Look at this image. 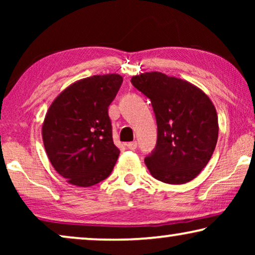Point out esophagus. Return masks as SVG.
Instances as JSON below:
<instances>
[{"mask_svg": "<svg viewBox=\"0 0 255 255\" xmlns=\"http://www.w3.org/2000/svg\"><path fill=\"white\" fill-rule=\"evenodd\" d=\"M128 148L131 149V151H134L135 148H137V141H131V142H128L127 144Z\"/></svg>", "mask_w": 255, "mask_h": 255, "instance_id": "34e87169", "label": "esophagus"}]
</instances>
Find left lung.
I'll use <instances>...</instances> for the list:
<instances>
[{
    "label": "left lung",
    "mask_w": 255,
    "mask_h": 255,
    "mask_svg": "<svg viewBox=\"0 0 255 255\" xmlns=\"http://www.w3.org/2000/svg\"><path fill=\"white\" fill-rule=\"evenodd\" d=\"M131 82L151 100L158 140L145 163L154 179L168 184L194 180L208 165L218 139L216 108L203 90L161 72L132 76Z\"/></svg>",
    "instance_id": "left-lung-1"
}]
</instances>
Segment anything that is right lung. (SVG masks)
<instances>
[{
	"label": "right lung",
	"instance_id": "obj_1",
	"mask_svg": "<svg viewBox=\"0 0 255 255\" xmlns=\"http://www.w3.org/2000/svg\"><path fill=\"white\" fill-rule=\"evenodd\" d=\"M123 82L120 74L93 75L68 86L48 108L41 127L53 168L76 187L110 175L120 149L113 140L108 107Z\"/></svg>",
	"mask_w": 255,
	"mask_h": 255
}]
</instances>
